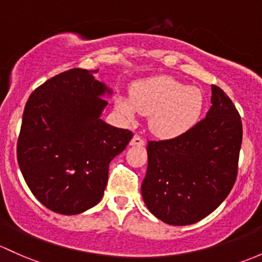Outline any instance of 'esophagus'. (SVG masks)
I'll return each instance as SVG.
<instances>
[{"label":"esophagus","mask_w":262,"mask_h":262,"mask_svg":"<svg viewBox=\"0 0 262 262\" xmlns=\"http://www.w3.org/2000/svg\"><path fill=\"white\" fill-rule=\"evenodd\" d=\"M144 139L138 136V134H136L130 140V145H137V147H142V145H144Z\"/></svg>","instance_id":"1"}]
</instances>
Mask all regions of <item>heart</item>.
<instances>
[{
  "instance_id": "obj_1",
  "label": "heart",
  "mask_w": 262,
  "mask_h": 262,
  "mask_svg": "<svg viewBox=\"0 0 262 262\" xmlns=\"http://www.w3.org/2000/svg\"><path fill=\"white\" fill-rule=\"evenodd\" d=\"M117 105L130 119L138 112L150 114V130L162 138H173L198 122L205 99L198 88L163 75L134 82L130 96H119Z\"/></svg>"
}]
</instances>
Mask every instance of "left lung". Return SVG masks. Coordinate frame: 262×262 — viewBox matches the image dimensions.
<instances>
[{
  "instance_id": "obj_1",
  "label": "left lung",
  "mask_w": 262,
  "mask_h": 262,
  "mask_svg": "<svg viewBox=\"0 0 262 262\" xmlns=\"http://www.w3.org/2000/svg\"><path fill=\"white\" fill-rule=\"evenodd\" d=\"M206 118L172 139L148 140L144 203L168 225L196 224L224 202L237 177L242 122L232 100L212 85Z\"/></svg>"
}]
</instances>
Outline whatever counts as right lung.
<instances>
[{"label":"right lung","mask_w":262,"mask_h":262,"mask_svg":"<svg viewBox=\"0 0 262 262\" xmlns=\"http://www.w3.org/2000/svg\"><path fill=\"white\" fill-rule=\"evenodd\" d=\"M98 70L70 69L30 95L17 140V162L34 196L49 210L78 214L100 202L109 163L133 133L100 119L110 90Z\"/></svg>","instance_id":"obj_1"}]
</instances>
